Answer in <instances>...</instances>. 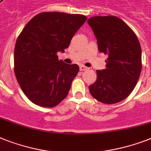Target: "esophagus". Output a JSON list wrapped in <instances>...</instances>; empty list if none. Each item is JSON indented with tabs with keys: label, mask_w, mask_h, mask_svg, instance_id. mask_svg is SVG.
Wrapping results in <instances>:
<instances>
[{
	"label": "esophagus",
	"mask_w": 151,
	"mask_h": 151,
	"mask_svg": "<svg viewBox=\"0 0 151 151\" xmlns=\"http://www.w3.org/2000/svg\"><path fill=\"white\" fill-rule=\"evenodd\" d=\"M88 69V67H84V65H81V66H80V70H81V71H84V70H86Z\"/></svg>",
	"instance_id": "esophagus-1"
}]
</instances>
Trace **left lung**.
Returning a JSON list of instances; mask_svg holds the SVG:
<instances>
[{"mask_svg": "<svg viewBox=\"0 0 151 151\" xmlns=\"http://www.w3.org/2000/svg\"><path fill=\"white\" fill-rule=\"evenodd\" d=\"M100 52L107 55L106 68L97 70L89 86L93 98L105 104L127 99L135 88L142 68L141 47L134 32L116 16H95L88 20Z\"/></svg>", "mask_w": 151, "mask_h": 151, "instance_id": "obj_1", "label": "left lung"}]
</instances>
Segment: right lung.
Returning a JSON list of instances; mask_svg holds the SVG:
<instances>
[{
    "label": "right lung",
    "mask_w": 151,
    "mask_h": 151,
    "mask_svg": "<svg viewBox=\"0 0 151 151\" xmlns=\"http://www.w3.org/2000/svg\"><path fill=\"white\" fill-rule=\"evenodd\" d=\"M86 20L83 14L42 12L24 27L15 43L14 73L32 102L52 108L67 96L79 66L59 60L56 53L68 48Z\"/></svg>",
    "instance_id": "1"
}]
</instances>
